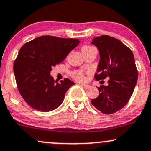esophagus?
<instances>
[{
    "mask_svg": "<svg viewBox=\"0 0 151 151\" xmlns=\"http://www.w3.org/2000/svg\"><path fill=\"white\" fill-rule=\"evenodd\" d=\"M81 85L83 87V88H85V89H88V88H90V85H85V84H81Z\"/></svg>",
    "mask_w": 151,
    "mask_h": 151,
    "instance_id": "34e87169",
    "label": "esophagus"
}]
</instances>
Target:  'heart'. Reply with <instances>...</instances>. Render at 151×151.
I'll return each mask as SVG.
<instances>
[{"instance_id":"b5f03b06","label":"heart","mask_w":151,"mask_h":151,"mask_svg":"<svg viewBox=\"0 0 151 151\" xmlns=\"http://www.w3.org/2000/svg\"><path fill=\"white\" fill-rule=\"evenodd\" d=\"M90 47H88V46H85L82 48V50H84V49H87V48H90ZM73 77H74L75 80H78V81L80 82H83L84 81L85 77V74L82 71H76L74 72H73L72 74Z\"/></svg>"}]
</instances>
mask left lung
I'll use <instances>...</instances> for the list:
<instances>
[{
  "label": "left lung",
  "mask_w": 151,
  "mask_h": 151,
  "mask_svg": "<svg viewBox=\"0 0 151 151\" xmlns=\"http://www.w3.org/2000/svg\"><path fill=\"white\" fill-rule=\"evenodd\" d=\"M91 44L98 48L100 55L95 79L109 78L107 86L98 88L99 95L91 101L102 113H115L127 104L137 84L138 72L133 52L121 41L106 35L95 37Z\"/></svg>",
  "instance_id": "8db88e82"
}]
</instances>
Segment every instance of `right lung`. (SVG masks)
<instances>
[{"instance_id":"right-lung-1","label":"right lung","mask_w":151,"mask_h":151,"mask_svg":"<svg viewBox=\"0 0 151 151\" xmlns=\"http://www.w3.org/2000/svg\"><path fill=\"white\" fill-rule=\"evenodd\" d=\"M79 44L77 39L43 36L21 47L14 63V73L19 93L32 108L50 112L62 104L74 83L65 78L58 83L50 71Z\"/></svg>"}]
</instances>
